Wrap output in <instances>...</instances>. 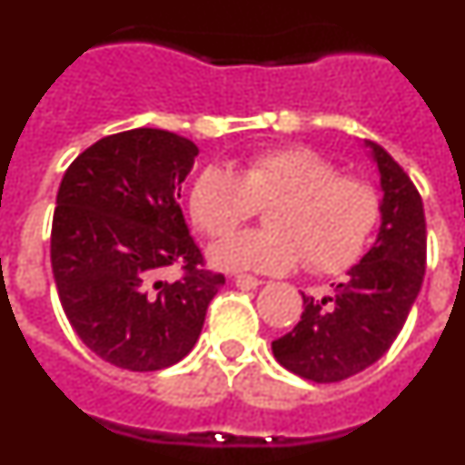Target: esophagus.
I'll list each match as a JSON object with an SVG mask.
<instances>
[{
  "mask_svg": "<svg viewBox=\"0 0 465 465\" xmlns=\"http://www.w3.org/2000/svg\"><path fill=\"white\" fill-rule=\"evenodd\" d=\"M261 279L256 277H249V274H237L235 277V286L237 289H244V291H252V289H258L261 286Z\"/></svg>",
  "mask_w": 465,
  "mask_h": 465,
  "instance_id": "esophagus-1",
  "label": "esophagus"
}]
</instances>
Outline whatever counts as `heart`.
I'll use <instances>...</instances> for the list:
<instances>
[{
    "mask_svg": "<svg viewBox=\"0 0 465 465\" xmlns=\"http://www.w3.org/2000/svg\"><path fill=\"white\" fill-rule=\"evenodd\" d=\"M270 230H246L221 242L209 261L225 272L282 274L307 258L316 272H340L359 261L380 219V197L365 182L307 146L265 149L228 165L204 167L191 188V213L209 237H223L270 207Z\"/></svg>",
    "mask_w": 465,
    "mask_h": 465,
    "instance_id": "obj_1",
    "label": "heart"
}]
</instances>
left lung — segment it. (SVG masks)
<instances>
[{
	"instance_id": "obj_1",
	"label": "left lung",
	"mask_w": 465,
	"mask_h": 465,
	"mask_svg": "<svg viewBox=\"0 0 465 465\" xmlns=\"http://www.w3.org/2000/svg\"><path fill=\"white\" fill-rule=\"evenodd\" d=\"M380 172V230L359 265L332 295L302 293L298 326L272 342V354L302 380L331 384L386 354L421 291L426 272L424 204L410 176L375 142H363Z\"/></svg>"
}]
</instances>
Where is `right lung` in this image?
I'll list each match as a JSON object with an SVG mask.
<instances>
[{"mask_svg":"<svg viewBox=\"0 0 465 465\" xmlns=\"http://www.w3.org/2000/svg\"><path fill=\"white\" fill-rule=\"evenodd\" d=\"M197 146L137 127L94 142L64 172L51 265L69 323L90 351L133 372L163 371L195 347L223 274L203 270L183 221L182 183ZM179 264L184 277L159 274Z\"/></svg>","mask_w":465,"mask_h":465,"instance_id":"1","label":"right lung"}]
</instances>
